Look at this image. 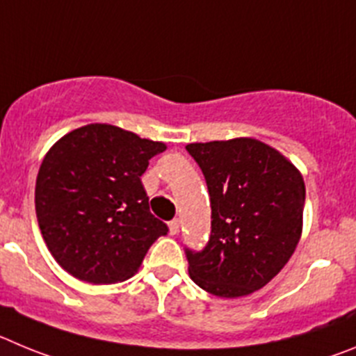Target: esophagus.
Segmentation results:
<instances>
[{"label": "esophagus", "instance_id": "1", "mask_svg": "<svg viewBox=\"0 0 356 356\" xmlns=\"http://www.w3.org/2000/svg\"><path fill=\"white\" fill-rule=\"evenodd\" d=\"M168 229H170L172 236H177L179 229H181V222H179V220H172V222L168 223Z\"/></svg>", "mask_w": 356, "mask_h": 356}]
</instances>
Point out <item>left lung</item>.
<instances>
[{
	"mask_svg": "<svg viewBox=\"0 0 356 356\" xmlns=\"http://www.w3.org/2000/svg\"><path fill=\"white\" fill-rule=\"evenodd\" d=\"M206 177L211 238L186 248L191 280L218 298L264 287L302 238L305 182L277 149L255 138L186 145Z\"/></svg>",
	"mask_w": 356,
	"mask_h": 356,
	"instance_id": "8db88e82",
	"label": "left lung"
}]
</instances>
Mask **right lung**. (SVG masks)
Listing matches in <instances>:
<instances>
[{
    "label": "right lung",
    "instance_id": "1",
    "mask_svg": "<svg viewBox=\"0 0 356 356\" xmlns=\"http://www.w3.org/2000/svg\"><path fill=\"white\" fill-rule=\"evenodd\" d=\"M163 142L111 124L70 131L47 150L35 184L42 238L67 273L90 284L133 277L168 227L149 209L142 175Z\"/></svg>",
    "mask_w": 356,
    "mask_h": 356
}]
</instances>
